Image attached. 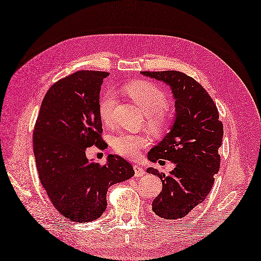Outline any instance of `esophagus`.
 Here are the masks:
<instances>
[{
	"mask_svg": "<svg viewBox=\"0 0 261 261\" xmlns=\"http://www.w3.org/2000/svg\"><path fill=\"white\" fill-rule=\"evenodd\" d=\"M134 170H135V176L136 177H143L145 175V170L141 166H138V165H135Z\"/></svg>",
	"mask_w": 261,
	"mask_h": 261,
	"instance_id": "esophagus-1",
	"label": "esophagus"
}]
</instances>
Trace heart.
<instances>
[{
    "label": "heart",
    "mask_w": 261,
    "mask_h": 261,
    "mask_svg": "<svg viewBox=\"0 0 261 261\" xmlns=\"http://www.w3.org/2000/svg\"><path fill=\"white\" fill-rule=\"evenodd\" d=\"M123 92L146 114V124L155 134L167 132L173 120V114L167 104V95L162 88L148 82L137 81L123 86ZM115 96L105 92L98 100V114L104 123L109 124L113 117ZM148 145V138L133 134H119L112 139V147L116 154L135 160L139 152Z\"/></svg>",
    "instance_id": "obj_1"
}]
</instances>
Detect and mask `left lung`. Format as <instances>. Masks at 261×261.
Instances as JSON below:
<instances>
[{"instance_id":"left-lung-1","label":"left lung","mask_w":261,"mask_h":261,"mask_svg":"<svg viewBox=\"0 0 261 261\" xmlns=\"http://www.w3.org/2000/svg\"><path fill=\"white\" fill-rule=\"evenodd\" d=\"M170 86L175 97L176 118L170 132L151 148L148 160L176 164L169 175L147 168L160 177L163 189L151 204L154 213L166 220L185 217L206 199L218 173L224 127L217 106L207 91L193 77L178 71L142 72Z\"/></svg>"}]
</instances>
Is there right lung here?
<instances>
[{
	"instance_id": "obj_1",
	"label": "right lung",
	"mask_w": 261,
	"mask_h": 261,
	"mask_svg": "<svg viewBox=\"0 0 261 261\" xmlns=\"http://www.w3.org/2000/svg\"><path fill=\"white\" fill-rule=\"evenodd\" d=\"M109 74L79 71L54 83L34 126L33 150L42 185L59 213L80 224L100 217L109 188L135 174L120 156L110 155L100 165L85 154L93 145L103 147L98 100Z\"/></svg>"
}]
</instances>
